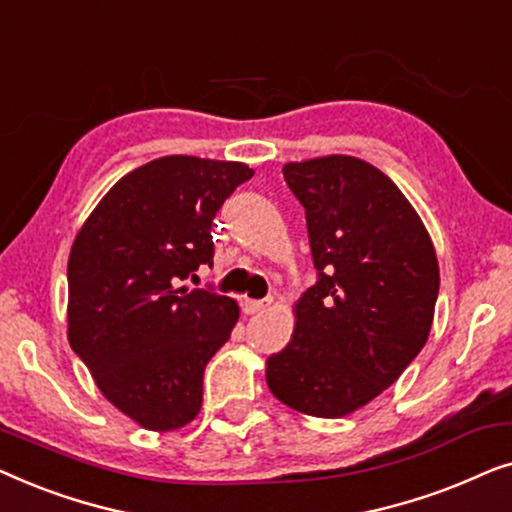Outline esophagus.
<instances>
[{
    "instance_id": "34e87169",
    "label": "esophagus",
    "mask_w": 512,
    "mask_h": 512,
    "mask_svg": "<svg viewBox=\"0 0 512 512\" xmlns=\"http://www.w3.org/2000/svg\"><path fill=\"white\" fill-rule=\"evenodd\" d=\"M270 303H272V298H263V300L244 298V300H242V310H244V314H256V312L265 310V307H268Z\"/></svg>"
}]
</instances>
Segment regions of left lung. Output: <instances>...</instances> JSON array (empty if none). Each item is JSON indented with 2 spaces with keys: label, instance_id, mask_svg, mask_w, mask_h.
<instances>
[{
  "label": "left lung",
  "instance_id": "8db88e82",
  "mask_svg": "<svg viewBox=\"0 0 512 512\" xmlns=\"http://www.w3.org/2000/svg\"><path fill=\"white\" fill-rule=\"evenodd\" d=\"M305 209L317 282L265 380L289 408L345 417L380 396L429 338L438 261L424 223L387 174L352 156L284 165Z\"/></svg>",
  "mask_w": 512,
  "mask_h": 512
}]
</instances>
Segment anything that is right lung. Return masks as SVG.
Listing matches in <instances>:
<instances>
[{
  "instance_id": "obj_1",
  "label": "right lung",
  "mask_w": 512,
  "mask_h": 512,
  "mask_svg": "<svg viewBox=\"0 0 512 512\" xmlns=\"http://www.w3.org/2000/svg\"><path fill=\"white\" fill-rule=\"evenodd\" d=\"M251 177L242 163L151 160L125 174L76 235L69 345L144 429H179L200 412L202 375L240 310L214 289L179 284L214 263V216Z\"/></svg>"
}]
</instances>
